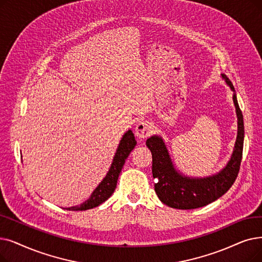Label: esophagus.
I'll list each match as a JSON object with an SVG mask.
<instances>
[{
  "label": "esophagus",
  "instance_id": "34e87169",
  "mask_svg": "<svg viewBox=\"0 0 262 262\" xmlns=\"http://www.w3.org/2000/svg\"><path fill=\"white\" fill-rule=\"evenodd\" d=\"M152 132H153L152 124L147 121H140L135 129L136 136H137V137L141 140L149 137V136L152 134Z\"/></svg>",
  "mask_w": 262,
  "mask_h": 262
}]
</instances>
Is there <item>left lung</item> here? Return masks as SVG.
Returning a JSON list of instances; mask_svg holds the SVG:
<instances>
[{"mask_svg":"<svg viewBox=\"0 0 262 262\" xmlns=\"http://www.w3.org/2000/svg\"><path fill=\"white\" fill-rule=\"evenodd\" d=\"M226 83L234 91L233 84L226 75H222ZM233 103L237 117V136L234 150L229 163L217 174L203 179H190L174 169L163 139L152 136L146 140V146L152 153V173L155 179L154 189L163 203L170 208L191 210L207 206L217 200L232 186L240 171L244 142V122L238 107L236 95Z\"/></svg>","mask_w":262,"mask_h":262,"instance_id":"1","label":"left lung"}]
</instances>
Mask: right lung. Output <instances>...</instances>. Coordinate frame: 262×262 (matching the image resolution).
<instances>
[{"label":"right lung","mask_w":262,"mask_h":262,"mask_svg":"<svg viewBox=\"0 0 262 262\" xmlns=\"http://www.w3.org/2000/svg\"><path fill=\"white\" fill-rule=\"evenodd\" d=\"M137 144L135 139V136L132 130H128L123 136L122 140L120 141L117 153L113 157V162L105 179L100 182V184L96 187V189L92 192L91 197L83 202L80 206L66 208V210L71 211H85L89 209H93L98 207L99 204L105 202L115 191L117 187V182L120 176L121 170L125 164V161L133 151L134 147Z\"/></svg>","instance_id":"add662e5"}]
</instances>
